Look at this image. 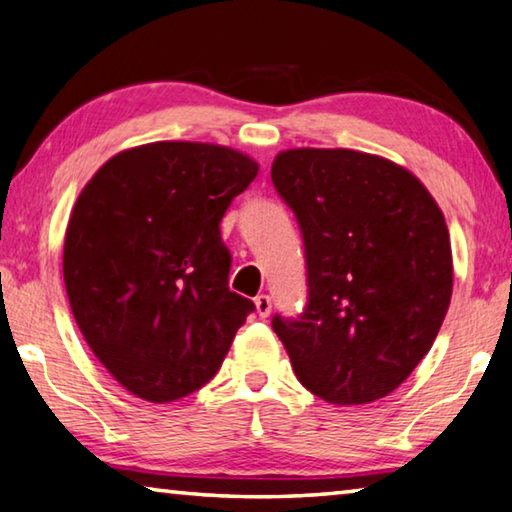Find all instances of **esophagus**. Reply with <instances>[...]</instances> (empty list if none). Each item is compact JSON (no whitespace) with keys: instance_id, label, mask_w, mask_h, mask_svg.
Segmentation results:
<instances>
[{"instance_id":"34e87169","label":"esophagus","mask_w":512,"mask_h":512,"mask_svg":"<svg viewBox=\"0 0 512 512\" xmlns=\"http://www.w3.org/2000/svg\"><path fill=\"white\" fill-rule=\"evenodd\" d=\"M255 307H257V314L259 318H266L268 314H271V296H266V293H262V296L255 298Z\"/></svg>"}]
</instances>
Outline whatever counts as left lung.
<instances>
[{"mask_svg": "<svg viewBox=\"0 0 512 512\" xmlns=\"http://www.w3.org/2000/svg\"><path fill=\"white\" fill-rule=\"evenodd\" d=\"M273 185L305 237L309 305L273 318L300 384L329 404L391 395L436 341L452 300L443 210L409 169L352 149H287Z\"/></svg>", "mask_w": 512, "mask_h": 512, "instance_id": "8db88e82", "label": "left lung"}]
</instances>
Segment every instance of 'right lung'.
Instances as JSON below:
<instances>
[{
	"label": "right lung",
	"instance_id": "add662e5",
	"mask_svg": "<svg viewBox=\"0 0 512 512\" xmlns=\"http://www.w3.org/2000/svg\"><path fill=\"white\" fill-rule=\"evenodd\" d=\"M257 171L230 146L151 142L112 155L76 198L69 307L94 357L140 400L169 404L207 384L255 309L228 287L219 223Z\"/></svg>",
	"mask_w": 512,
	"mask_h": 512
}]
</instances>
